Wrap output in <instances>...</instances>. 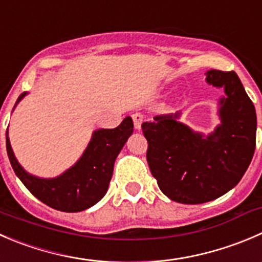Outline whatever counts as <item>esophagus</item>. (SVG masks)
<instances>
[{
    "label": "esophagus",
    "instance_id": "esophagus-1",
    "mask_svg": "<svg viewBox=\"0 0 262 262\" xmlns=\"http://www.w3.org/2000/svg\"><path fill=\"white\" fill-rule=\"evenodd\" d=\"M132 119H133V123H134V128L136 129H141L142 128V123L144 121V116L142 115L141 113H136L132 115Z\"/></svg>",
    "mask_w": 262,
    "mask_h": 262
}]
</instances>
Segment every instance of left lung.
<instances>
[{
  "instance_id": "8db88e82",
  "label": "left lung",
  "mask_w": 262,
  "mask_h": 262,
  "mask_svg": "<svg viewBox=\"0 0 262 262\" xmlns=\"http://www.w3.org/2000/svg\"><path fill=\"white\" fill-rule=\"evenodd\" d=\"M206 82L223 87L222 124L205 138L178 121L180 114L157 115L142 124L147 162L160 189L179 204L212 201L234 188L256 147V111L234 72L209 70Z\"/></svg>"
}]
</instances>
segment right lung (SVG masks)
<instances>
[{"mask_svg":"<svg viewBox=\"0 0 262 262\" xmlns=\"http://www.w3.org/2000/svg\"><path fill=\"white\" fill-rule=\"evenodd\" d=\"M25 95L21 93L15 105ZM132 133L133 121L129 116L116 128L98 129L75 165L52 179L34 177L23 169L12 152L7 132L6 149L15 174L34 197L55 210L78 212L90 209L106 194L114 162Z\"/></svg>","mask_w":262,"mask_h":262,"instance_id":"1","label":"right lung"}]
</instances>
